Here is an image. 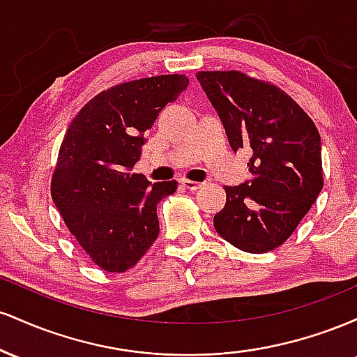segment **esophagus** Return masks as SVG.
<instances>
[{"label":"esophagus","mask_w":357,"mask_h":357,"mask_svg":"<svg viewBox=\"0 0 357 357\" xmlns=\"http://www.w3.org/2000/svg\"><path fill=\"white\" fill-rule=\"evenodd\" d=\"M181 184H183V188H186V190H190V191H196L203 186V183L190 181V179H183Z\"/></svg>","instance_id":"obj_1"}]
</instances>
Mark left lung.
Instances as JSON below:
<instances>
[{
    "instance_id": "left-lung-1",
    "label": "left lung",
    "mask_w": 357,
    "mask_h": 357,
    "mask_svg": "<svg viewBox=\"0 0 357 357\" xmlns=\"http://www.w3.org/2000/svg\"><path fill=\"white\" fill-rule=\"evenodd\" d=\"M196 79L231 149H252L253 178L225 186L215 230L243 252L267 253L292 235L322 190L317 127L284 90L241 72H198Z\"/></svg>"
}]
</instances>
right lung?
<instances>
[{"label":"right lung","instance_id":"1","mask_svg":"<svg viewBox=\"0 0 357 357\" xmlns=\"http://www.w3.org/2000/svg\"><path fill=\"white\" fill-rule=\"evenodd\" d=\"M186 75H158L110 87L77 114L61 141L52 199L70 233L107 272L134 267L159 235L158 203L176 181L130 174L144 132L186 90Z\"/></svg>","mask_w":357,"mask_h":357}]
</instances>
